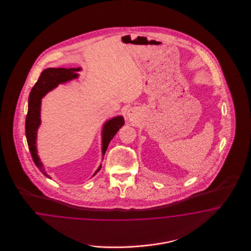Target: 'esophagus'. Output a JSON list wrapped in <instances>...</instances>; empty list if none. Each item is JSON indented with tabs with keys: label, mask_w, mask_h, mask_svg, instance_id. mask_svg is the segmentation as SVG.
Wrapping results in <instances>:
<instances>
[{
	"label": "esophagus",
	"mask_w": 251,
	"mask_h": 251,
	"mask_svg": "<svg viewBox=\"0 0 251 251\" xmlns=\"http://www.w3.org/2000/svg\"><path fill=\"white\" fill-rule=\"evenodd\" d=\"M130 115H131V116H132V115H133V113H132V112H131V113H130Z\"/></svg>",
	"instance_id": "obj_1"
}]
</instances>
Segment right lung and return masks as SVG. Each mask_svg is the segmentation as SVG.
<instances>
[{
	"mask_svg": "<svg viewBox=\"0 0 251 251\" xmlns=\"http://www.w3.org/2000/svg\"><path fill=\"white\" fill-rule=\"evenodd\" d=\"M80 70L81 69H65V68L46 69L40 74L37 82L33 86L29 95L28 112L26 116V120H25L26 139H27L28 147H29L34 163L36 164L37 168L48 178L50 177L44 171L43 165L40 162L39 157L37 156V152H36V131L40 124L41 99L46 95L49 91L56 87L61 83H65L74 78H77L78 74L76 72H79ZM123 125H124V120L122 117H116L104 124L103 130H102V155H104L110 141L113 139V137L116 135V133ZM100 169V167H99L96 173Z\"/></svg>",
	"mask_w": 251,
	"mask_h": 251,
	"instance_id": "right-lung-1",
	"label": "right lung"
}]
</instances>
